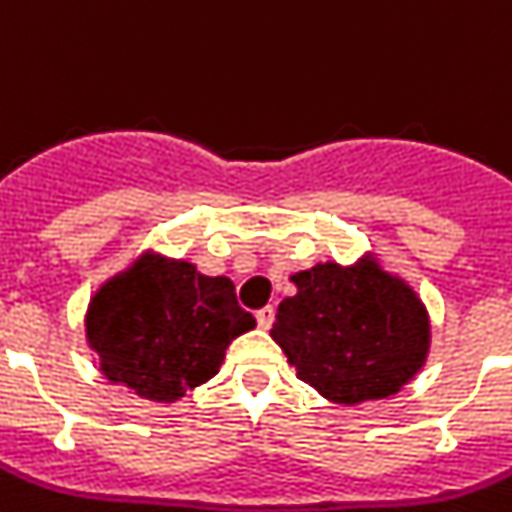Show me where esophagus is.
<instances>
[{"label": "esophagus", "instance_id": "obj_1", "mask_svg": "<svg viewBox=\"0 0 512 512\" xmlns=\"http://www.w3.org/2000/svg\"><path fill=\"white\" fill-rule=\"evenodd\" d=\"M256 322H259L261 329H269V327H272V322H274V308H272V306H266V308H261V311H256Z\"/></svg>", "mask_w": 512, "mask_h": 512}]
</instances>
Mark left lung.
Returning <instances> with one entry per match:
<instances>
[{
  "label": "left lung",
  "mask_w": 512,
  "mask_h": 512,
  "mask_svg": "<svg viewBox=\"0 0 512 512\" xmlns=\"http://www.w3.org/2000/svg\"><path fill=\"white\" fill-rule=\"evenodd\" d=\"M290 280L298 293L280 303L269 335L322 398L340 405L392 398L424 369L429 311L377 253L348 266L319 261Z\"/></svg>",
  "instance_id": "left-lung-1"
}]
</instances>
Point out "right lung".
Segmentation results:
<instances>
[{"label":"right lung","instance_id":"obj_1","mask_svg":"<svg viewBox=\"0 0 512 512\" xmlns=\"http://www.w3.org/2000/svg\"><path fill=\"white\" fill-rule=\"evenodd\" d=\"M256 327L230 277L146 248L99 285L86 311V342L99 371L151 403H175L209 382L225 350Z\"/></svg>","mask_w":512,"mask_h":512}]
</instances>
